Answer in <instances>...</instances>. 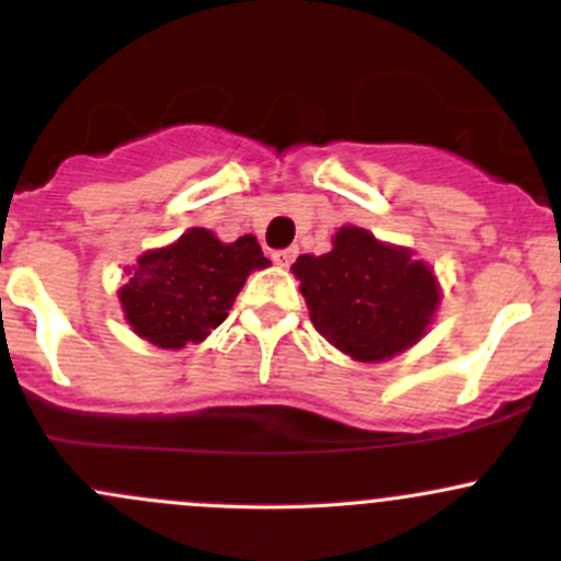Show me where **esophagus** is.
Wrapping results in <instances>:
<instances>
[{
  "label": "esophagus",
  "mask_w": 561,
  "mask_h": 561,
  "mask_svg": "<svg viewBox=\"0 0 561 561\" xmlns=\"http://www.w3.org/2000/svg\"><path fill=\"white\" fill-rule=\"evenodd\" d=\"M298 254V247H287V249H279V252H274V263L282 265V268H287V265L296 260Z\"/></svg>",
  "instance_id": "esophagus-1"
}]
</instances>
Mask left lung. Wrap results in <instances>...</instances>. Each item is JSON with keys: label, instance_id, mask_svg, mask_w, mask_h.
<instances>
[{"label": "left lung", "instance_id": "left-lung-1", "mask_svg": "<svg viewBox=\"0 0 561 561\" xmlns=\"http://www.w3.org/2000/svg\"><path fill=\"white\" fill-rule=\"evenodd\" d=\"M290 271L320 336L360 364H380L415 347L443 301L426 260L355 225L333 233L331 252L301 254Z\"/></svg>", "mask_w": 561, "mask_h": 561}]
</instances>
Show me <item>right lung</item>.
Listing matches in <instances>:
<instances>
[{
  "label": "right lung",
  "mask_w": 561,
  "mask_h": 561,
  "mask_svg": "<svg viewBox=\"0 0 561 561\" xmlns=\"http://www.w3.org/2000/svg\"><path fill=\"white\" fill-rule=\"evenodd\" d=\"M265 265L254 236L225 244L211 230L190 228L173 244L140 254L118 287V304L140 339L181 350L222 325L247 276Z\"/></svg>",
  "instance_id": "add662e5"
}]
</instances>
